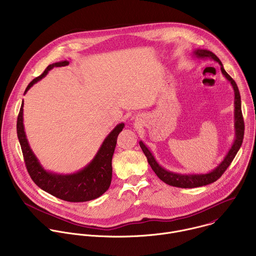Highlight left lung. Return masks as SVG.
<instances>
[{"label": "left lung", "instance_id": "obj_1", "mask_svg": "<svg viewBox=\"0 0 256 256\" xmlns=\"http://www.w3.org/2000/svg\"><path fill=\"white\" fill-rule=\"evenodd\" d=\"M192 56L198 60H210L218 62L221 66V72L224 75V77L230 82V84L233 87L234 90V128H235V138L231 146L230 150L222 160V162L218 164L216 167H214L212 171L208 173H178L173 172L170 170L165 169L162 167L156 158L154 157L153 153L150 151V149L144 144L142 140H140L138 144L140 148L148 159V162L153 169V171L156 173V175L163 181L166 184H169L171 186L175 188H194L204 186L210 184H212L216 179L220 178L222 174L226 171V169L230 166L233 159L235 158L237 152L239 151L242 142H243V136H244V120L242 116L241 112V97L239 93V89L237 87V84L235 81L228 75V72L225 70L222 62L218 60V58L212 52L206 50L198 48L192 52Z\"/></svg>", "mask_w": 256, "mask_h": 256}]
</instances>
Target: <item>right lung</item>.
Returning <instances> with one entry per match:
<instances>
[{"label":"right lung","instance_id":"1","mask_svg":"<svg viewBox=\"0 0 256 256\" xmlns=\"http://www.w3.org/2000/svg\"><path fill=\"white\" fill-rule=\"evenodd\" d=\"M68 64V60H62L50 64L40 77L33 79L29 83L24 94L35 83L44 78L52 68L54 66H64ZM23 106L24 102L22 101L17 118V136L27 171L35 184L58 198L72 202H88L101 196L112 184V160L118 136L124 128V124H118L107 134L94 158L84 168L75 173L60 174L44 169L30 148L23 124Z\"/></svg>","mask_w":256,"mask_h":256}]
</instances>
